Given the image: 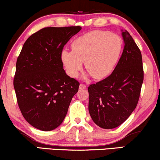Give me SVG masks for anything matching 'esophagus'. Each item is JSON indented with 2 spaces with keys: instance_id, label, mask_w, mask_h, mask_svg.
Masks as SVG:
<instances>
[{
  "instance_id": "1",
  "label": "esophagus",
  "mask_w": 160,
  "mask_h": 160,
  "mask_svg": "<svg viewBox=\"0 0 160 160\" xmlns=\"http://www.w3.org/2000/svg\"><path fill=\"white\" fill-rule=\"evenodd\" d=\"M86 87H87V86L84 84H81L79 85V89H86Z\"/></svg>"
}]
</instances>
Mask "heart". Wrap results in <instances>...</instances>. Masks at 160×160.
<instances>
[{
    "label": "heart",
    "mask_w": 160,
    "mask_h": 160,
    "mask_svg": "<svg viewBox=\"0 0 160 160\" xmlns=\"http://www.w3.org/2000/svg\"><path fill=\"white\" fill-rule=\"evenodd\" d=\"M122 43L117 35L102 30H92L78 37L72 43V51L63 50L62 62L68 73L76 77L85 68L95 79L111 73L122 51Z\"/></svg>",
    "instance_id": "obj_1"
}]
</instances>
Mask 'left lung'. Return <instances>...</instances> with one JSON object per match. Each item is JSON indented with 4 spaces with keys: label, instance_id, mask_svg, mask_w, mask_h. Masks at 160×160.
<instances>
[{
    "label": "left lung",
    "instance_id": "1",
    "mask_svg": "<svg viewBox=\"0 0 160 160\" xmlns=\"http://www.w3.org/2000/svg\"><path fill=\"white\" fill-rule=\"evenodd\" d=\"M122 35L124 47L115 69L88 87L89 114L103 129L115 128L128 119L136 108L143 82L141 51L127 30Z\"/></svg>",
    "mask_w": 160,
    "mask_h": 160
}]
</instances>
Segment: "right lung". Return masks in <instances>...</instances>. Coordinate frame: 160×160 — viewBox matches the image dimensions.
<instances>
[{
    "mask_svg": "<svg viewBox=\"0 0 160 160\" xmlns=\"http://www.w3.org/2000/svg\"><path fill=\"white\" fill-rule=\"evenodd\" d=\"M80 26L48 27L28 38L17 58L14 87L21 113L30 124L43 131L60 126L79 82L63 69V47Z\"/></svg>",
    "mask_w": 160,
    "mask_h": 160,
    "instance_id": "1",
    "label": "right lung"
}]
</instances>
